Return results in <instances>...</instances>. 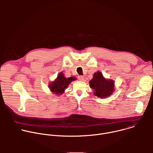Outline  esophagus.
<instances>
[{
    "label": "esophagus",
    "instance_id": "esophagus-1",
    "mask_svg": "<svg viewBox=\"0 0 153 153\" xmlns=\"http://www.w3.org/2000/svg\"><path fill=\"white\" fill-rule=\"evenodd\" d=\"M78 79L80 81H83L84 80V77L83 76H78Z\"/></svg>",
    "mask_w": 153,
    "mask_h": 153
}]
</instances>
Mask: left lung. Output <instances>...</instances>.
<instances>
[{
  "label": "left lung",
  "instance_id": "obj_1",
  "mask_svg": "<svg viewBox=\"0 0 153 153\" xmlns=\"http://www.w3.org/2000/svg\"><path fill=\"white\" fill-rule=\"evenodd\" d=\"M90 86L94 90V95L100 98L110 96L114 91V83L113 80L105 79L99 71L95 73L90 81Z\"/></svg>",
  "mask_w": 153,
  "mask_h": 153
}]
</instances>
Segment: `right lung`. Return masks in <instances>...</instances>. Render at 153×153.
Wrapping results in <instances>:
<instances>
[{
  "label": "right lung",
  "instance_id": "right-lung-1",
  "mask_svg": "<svg viewBox=\"0 0 153 153\" xmlns=\"http://www.w3.org/2000/svg\"><path fill=\"white\" fill-rule=\"evenodd\" d=\"M74 80L75 79L73 77L67 79L65 78L63 74L60 73L56 80L50 85V88L51 91L56 94H62L64 90L68 87V85Z\"/></svg>",
  "mask_w": 153,
  "mask_h": 153
}]
</instances>
